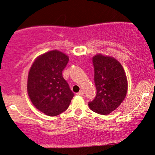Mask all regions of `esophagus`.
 Listing matches in <instances>:
<instances>
[{"label": "esophagus", "instance_id": "34e87169", "mask_svg": "<svg viewBox=\"0 0 155 155\" xmlns=\"http://www.w3.org/2000/svg\"><path fill=\"white\" fill-rule=\"evenodd\" d=\"M84 94V91L82 90H81V91H79V92H78L77 94L78 95H82V94Z\"/></svg>", "mask_w": 155, "mask_h": 155}]
</instances>
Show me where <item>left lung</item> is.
I'll return each mask as SVG.
<instances>
[{
	"label": "left lung",
	"instance_id": "left-lung-1",
	"mask_svg": "<svg viewBox=\"0 0 155 155\" xmlns=\"http://www.w3.org/2000/svg\"><path fill=\"white\" fill-rule=\"evenodd\" d=\"M97 94L88 107L100 115H109L125 98L127 80L122 65L112 57L96 54L93 57Z\"/></svg>",
	"mask_w": 155,
	"mask_h": 155
}]
</instances>
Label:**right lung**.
<instances>
[{"label":"right lung","instance_id":"add662e5","mask_svg":"<svg viewBox=\"0 0 155 155\" xmlns=\"http://www.w3.org/2000/svg\"><path fill=\"white\" fill-rule=\"evenodd\" d=\"M69 58L52 50L36 58L29 70L28 94L34 106L48 116L60 115L70 106L74 94L62 76Z\"/></svg>","mask_w":155,"mask_h":155}]
</instances>
